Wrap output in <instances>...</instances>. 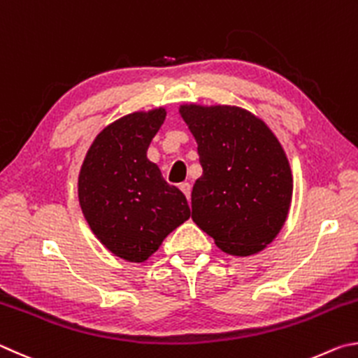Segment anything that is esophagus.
Listing matches in <instances>:
<instances>
[{
    "instance_id": "obj_1",
    "label": "esophagus",
    "mask_w": 358,
    "mask_h": 358,
    "mask_svg": "<svg viewBox=\"0 0 358 358\" xmlns=\"http://www.w3.org/2000/svg\"><path fill=\"white\" fill-rule=\"evenodd\" d=\"M179 189L182 190V193L187 196V199H189V201H190V198H192V185L189 182H184V184L179 185Z\"/></svg>"
}]
</instances>
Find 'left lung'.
<instances>
[{
	"label": "left lung",
	"instance_id": "left-lung-1",
	"mask_svg": "<svg viewBox=\"0 0 358 358\" xmlns=\"http://www.w3.org/2000/svg\"><path fill=\"white\" fill-rule=\"evenodd\" d=\"M198 143L203 176L192 190V218L234 256L261 252L289 212L292 174L277 136L239 106L182 105Z\"/></svg>",
	"mask_w": 358,
	"mask_h": 358
}]
</instances>
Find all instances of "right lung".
I'll use <instances>...</instances> for the list:
<instances>
[{"instance_id": "obj_1", "label": "right lung", "mask_w": 358, "mask_h": 358, "mask_svg": "<svg viewBox=\"0 0 358 358\" xmlns=\"http://www.w3.org/2000/svg\"><path fill=\"white\" fill-rule=\"evenodd\" d=\"M165 116V108H155L110 124L91 144L78 176L80 206L92 233L130 262L146 261L190 217L184 193L146 155Z\"/></svg>"}]
</instances>
